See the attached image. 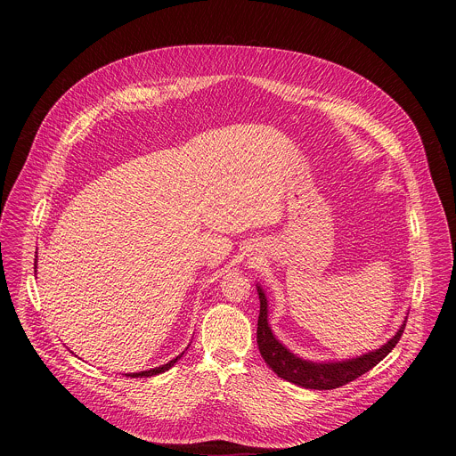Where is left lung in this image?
<instances>
[{"label":"left lung","instance_id":"obj_1","mask_svg":"<svg viewBox=\"0 0 456 456\" xmlns=\"http://www.w3.org/2000/svg\"><path fill=\"white\" fill-rule=\"evenodd\" d=\"M257 296H259V317H257L256 341H257L259 354H262V357L265 359L267 366L273 368L274 373H278V377L308 389H334L355 380L357 377L371 370L375 364H379L389 352L395 348V345L399 343L406 329L408 317L401 324L397 334L386 345L354 359L336 361V362L305 361L294 355L290 350H287V346H283L274 338L269 327V303L262 287H257Z\"/></svg>","mask_w":456,"mask_h":456}]
</instances>
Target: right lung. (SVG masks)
<instances>
[{
    "label": "right lung",
    "instance_id": "obj_1",
    "mask_svg": "<svg viewBox=\"0 0 456 456\" xmlns=\"http://www.w3.org/2000/svg\"><path fill=\"white\" fill-rule=\"evenodd\" d=\"M36 257H37V256H36ZM36 265H37V262H36ZM182 355H183V352H182L178 357H175L173 361H169L167 364H162V366H159V368H151V370H146V371H139V373H126V377H151V375L164 373V371H167Z\"/></svg>",
    "mask_w": 456,
    "mask_h": 456
}]
</instances>
